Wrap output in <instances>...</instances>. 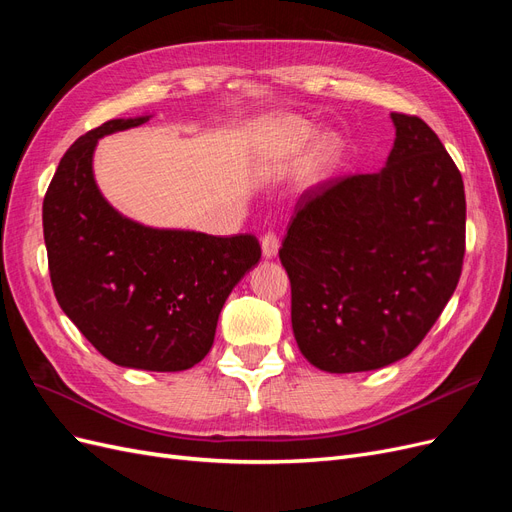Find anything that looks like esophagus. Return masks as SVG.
<instances>
[{"instance_id": "1", "label": "esophagus", "mask_w": 512, "mask_h": 512, "mask_svg": "<svg viewBox=\"0 0 512 512\" xmlns=\"http://www.w3.org/2000/svg\"><path fill=\"white\" fill-rule=\"evenodd\" d=\"M262 245V254L267 258H275L279 252V237L275 233H264L260 239Z\"/></svg>"}]
</instances>
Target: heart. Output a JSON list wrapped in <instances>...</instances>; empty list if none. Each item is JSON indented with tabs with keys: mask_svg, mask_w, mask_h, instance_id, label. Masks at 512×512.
<instances>
[{
	"mask_svg": "<svg viewBox=\"0 0 512 512\" xmlns=\"http://www.w3.org/2000/svg\"><path fill=\"white\" fill-rule=\"evenodd\" d=\"M269 133L279 154H296L311 139V127L298 118H279L271 122ZM334 154H337V148H334V144L328 142V139H324V142L315 146L311 154V169H326L332 163Z\"/></svg>",
	"mask_w": 512,
	"mask_h": 512,
	"instance_id": "heart-1",
	"label": "heart"
}]
</instances>
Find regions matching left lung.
I'll return each mask as SVG.
<instances>
[{"instance_id": "8db88e82", "label": "left lung", "mask_w": 512, "mask_h": 512, "mask_svg": "<svg viewBox=\"0 0 512 512\" xmlns=\"http://www.w3.org/2000/svg\"><path fill=\"white\" fill-rule=\"evenodd\" d=\"M392 120L387 165L305 190L279 250L296 343L328 373L409 356L462 275V173L419 116L392 112Z\"/></svg>"}]
</instances>
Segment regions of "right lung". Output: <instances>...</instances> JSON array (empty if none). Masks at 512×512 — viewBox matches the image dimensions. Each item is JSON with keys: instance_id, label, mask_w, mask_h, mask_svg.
Masks as SVG:
<instances>
[{"instance_id": "add662e5", "label": "right lung", "mask_w": 512, "mask_h": 512, "mask_svg": "<svg viewBox=\"0 0 512 512\" xmlns=\"http://www.w3.org/2000/svg\"><path fill=\"white\" fill-rule=\"evenodd\" d=\"M146 120L103 122L63 154L42 205L44 241L57 301L99 354L118 366L175 373L207 356L224 301L258 264L260 243L254 235L150 228L101 197L97 139Z\"/></svg>"}]
</instances>
